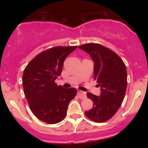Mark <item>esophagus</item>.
<instances>
[{"label":"esophagus","instance_id":"obj_1","mask_svg":"<svg viewBox=\"0 0 148 148\" xmlns=\"http://www.w3.org/2000/svg\"><path fill=\"white\" fill-rule=\"evenodd\" d=\"M77 95L80 99H85V98H86V92H82V91L79 90H78Z\"/></svg>","mask_w":148,"mask_h":148}]
</instances>
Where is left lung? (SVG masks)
<instances>
[{
	"mask_svg": "<svg viewBox=\"0 0 148 148\" xmlns=\"http://www.w3.org/2000/svg\"><path fill=\"white\" fill-rule=\"evenodd\" d=\"M79 48L92 58L95 80L101 87L99 97L87 92L93 106L85 115L92 121L103 123L115 114L123 103L127 85L126 66L114 51L100 44H85Z\"/></svg>",
	"mask_w": 148,
	"mask_h": 148,
	"instance_id": "left-lung-1",
	"label": "left lung"
}]
</instances>
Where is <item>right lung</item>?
I'll return each instance as SVG.
<instances>
[{"instance_id": "right-lung-1", "label": "right lung", "mask_w": 148, "mask_h": 148, "mask_svg": "<svg viewBox=\"0 0 148 148\" xmlns=\"http://www.w3.org/2000/svg\"><path fill=\"white\" fill-rule=\"evenodd\" d=\"M77 46L54 47L37 55L23 71V92L32 113L47 124H56L67 115L76 88H63L55 80L61 74L64 60Z\"/></svg>"}]
</instances>
